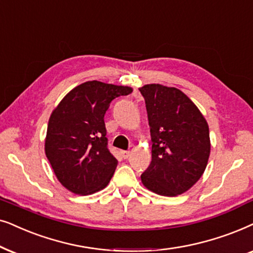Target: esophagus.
<instances>
[{"label":"esophagus","mask_w":253,"mask_h":253,"mask_svg":"<svg viewBox=\"0 0 253 253\" xmlns=\"http://www.w3.org/2000/svg\"><path fill=\"white\" fill-rule=\"evenodd\" d=\"M120 154H121V156H123V157L125 158V160H126V158L129 157L130 151H129V150H121Z\"/></svg>","instance_id":"obj_1"}]
</instances>
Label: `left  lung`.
I'll use <instances>...</instances> for the list:
<instances>
[{
	"label": "left lung",
	"mask_w": 253,
	"mask_h": 253,
	"mask_svg": "<svg viewBox=\"0 0 253 253\" xmlns=\"http://www.w3.org/2000/svg\"><path fill=\"white\" fill-rule=\"evenodd\" d=\"M139 90L146 100L153 142L150 166L141 180L154 193L176 197L205 172L211 154L208 124L177 87L146 84Z\"/></svg>",
	"instance_id": "8db88e82"
}]
</instances>
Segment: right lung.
Listing matches in <instances>:
<instances>
[{
	"instance_id": "right-lung-1",
	"label": "right lung",
	"mask_w": 253,
	"mask_h": 253,
	"mask_svg": "<svg viewBox=\"0 0 253 253\" xmlns=\"http://www.w3.org/2000/svg\"><path fill=\"white\" fill-rule=\"evenodd\" d=\"M132 91L129 86L87 81L70 90L53 110L45 154L67 190L87 195L110 183L118 161L107 149L104 116L114 98Z\"/></svg>"
}]
</instances>
